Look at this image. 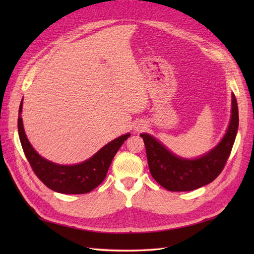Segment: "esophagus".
Masks as SVG:
<instances>
[{
  "instance_id": "obj_1",
  "label": "esophagus",
  "mask_w": 254,
  "mask_h": 254,
  "mask_svg": "<svg viewBox=\"0 0 254 254\" xmlns=\"http://www.w3.org/2000/svg\"><path fill=\"white\" fill-rule=\"evenodd\" d=\"M145 127H146V124H145L143 121H136L135 124H134V131L135 132H141Z\"/></svg>"
}]
</instances>
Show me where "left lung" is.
Wrapping results in <instances>:
<instances>
[{
	"label": "left lung",
	"instance_id": "obj_1",
	"mask_svg": "<svg viewBox=\"0 0 254 254\" xmlns=\"http://www.w3.org/2000/svg\"><path fill=\"white\" fill-rule=\"evenodd\" d=\"M239 126L238 105L231 94V116L225 135L216 146L196 158H182L148 133L139 136L146 148L150 175L168 191H192L214 181L222 172L234 146Z\"/></svg>",
	"mask_w": 254,
	"mask_h": 254
}]
</instances>
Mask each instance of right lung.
<instances>
[{
  "label": "right lung",
  "mask_w": 254,
  "mask_h": 254,
  "mask_svg": "<svg viewBox=\"0 0 254 254\" xmlns=\"http://www.w3.org/2000/svg\"><path fill=\"white\" fill-rule=\"evenodd\" d=\"M21 111H23V99L19 106L17 127L20 144L26 158L29 161L36 176L48 188L58 193L83 194L88 193L98 187L105 180L108 169L119 148L131 135L130 133H127L115 138L83 163L60 165L44 158L31 146L24 130Z\"/></svg>",
  "instance_id": "add662e5"
}]
</instances>
